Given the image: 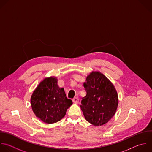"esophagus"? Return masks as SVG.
<instances>
[{
  "label": "esophagus",
  "instance_id": "1",
  "mask_svg": "<svg viewBox=\"0 0 152 152\" xmlns=\"http://www.w3.org/2000/svg\"><path fill=\"white\" fill-rule=\"evenodd\" d=\"M72 100H73V102L74 103H77L79 102V98H78V97H75Z\"/></svg>",
  "mask_w": 152,
  "mask_h": 152
}]
</instances>
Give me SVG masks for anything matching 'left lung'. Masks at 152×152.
<instances>
[{
  "label": "left lung",
  "instance_id": "obj_1",
  "mask_svg": "<svg viewBox=\"0 0 152 152\" xmlns=\"http://www.w3.org/2000/svg\"><path fill=\"white\" fill-rule=\"evenodd\" d=\"M86 95L80 107L86 120L95 126L103 125L114 116L118 105L117 92L102 73L92 72L83 84Z\"/></svg>",
  "mask_w": 152,
  "mask_h": 152
}]
</instances>
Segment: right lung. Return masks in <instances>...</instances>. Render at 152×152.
I'll list each match as a JSON object with an SVG mask.
<instances>
[{"instance_id": "1", "label": "right lung", "mask_w": 152, "mask_h": 152, "mask_svg": "<svg viewBox=\"0 0 152 152\" xmlns=\"http://www.w3.org/2000/svg\"><path fill=\"white\" fill-rule=\"evenodd\" d=\"M72 104L64 88L57 85L56 77L44 79L31 97V105L36 116L46 124H53L64 117L67 109Z\"/></svg>"}]
</instances>
